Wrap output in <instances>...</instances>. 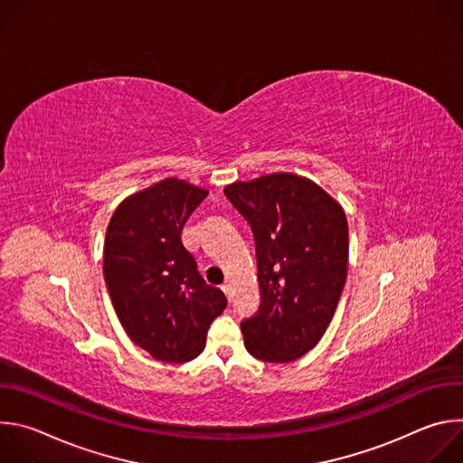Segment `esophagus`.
I'll list each match as a JSON object with an SVG mask.
<instances>
[{
	"label": "esophagus",
	"mask_w": 463,
	"mask_h": 463,
	"mask_svg": "<svg viewBox=\"0 0 463 463\" xmlns=\"http://www.w3.org/2000/svg\"><path fill=\"white\" fill-rule=\"evenodd\" d=\"M222 291H223L225 297L231 300V284H223V286H222Z\"/></svg>",
	"instance_id": "1"
}]
</instances>
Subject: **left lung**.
Here are the masks:
<instances>
[{
	"label": "left lung",
	"instance_id": "8db88e82",
	"mask_svg": "<svg viewBox=\"0 0 463 463\" xmlns=\"http://www.w3.org/2000/svg\"><path fill=\"white\" fill-rule=\"evenodd\" d=\"M249 222L260 309L241 320L247 352L291 363L317 346L337 309L348 273L345 209L315 181L277 172L225 186Z\"/></svg>",
	"mask_w": 463,
	"mask_h": 463
}]
</instances>
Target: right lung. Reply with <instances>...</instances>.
Listing matches in <instances>:
<instances>
[{"label": "right lung", "instance_id": "right-lung-1", "mask_svg": "<svg viewBox=\"0 0 463 463\" xmlns=\"http://www.w3.org/2000/svg\"><path fill=\"white\" fill-rule=\"evenodd\" d=\"M209 190L166 177L128 195L104 240L102 271L129 339L163 363H186L207 345L227 298L209 286L181 241L188 216Z\"/></svg>", "mask_w": 463, "mask_h": 463}]
</instances>
